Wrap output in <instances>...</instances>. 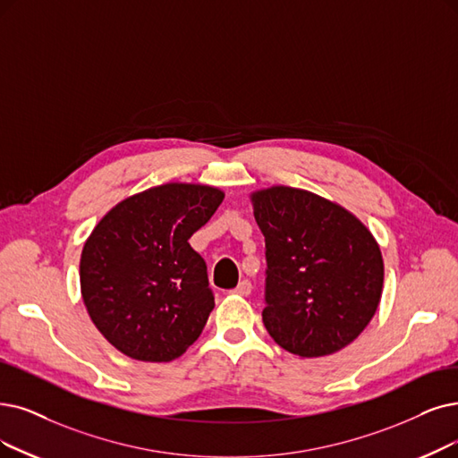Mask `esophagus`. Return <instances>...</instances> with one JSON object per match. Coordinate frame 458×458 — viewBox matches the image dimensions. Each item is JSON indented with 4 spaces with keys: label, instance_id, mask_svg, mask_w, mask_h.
<instances>
[{
    "label": "esophagus",
    "instance_id": "obj_1",
    "mask_svg": "<svg viewBox=\"0 0 458 458\" xmlns=\"http://www.w3.org/2000/svg\"><path fill=\"white\" fill-rule=\"evenodd\" d=\"M234 295H241V297H248L250 293H251V284L248 282V280H242L239 285L234 287Z\"/></svg>",
    "mask_w": 458,
    "mask_h": 458
}]
</instances>
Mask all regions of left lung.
Masks as SVG:
<instances>
[{
  "label": "left lung",
  "mask_w": 458,
  "mask_h": 458,
  "mask_svg": "<svg viewBox=\"0 0 458 458\" xmlns=\"http://www.w3.org/2000/svg\"><path fill=\"white\" fill-rule=\"evenodd\" d=\"M250 199L265 236L268 335L302 359L340 352L367 328L381 299L383 259L372 233L306 190L272 186Z\"/></svg>",
  "instance_id": "8db88e82"
}]
</instances>
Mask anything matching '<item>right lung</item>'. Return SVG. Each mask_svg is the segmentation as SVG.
Listing matches in <instances>:
<instances>
[{
	"mask_svg": "<svg viewBox=\"0 0 458 458\" xmlns=\"http://www.w3.org/2000/svg\"><path fill=\"white\" fill-rule=\"evenodd\" d=\"M224 197L212 186L171 182L123 199L88 236L82 301L120 353L169 362L203 333L214 295L207 263L188 241Z\"/></svg>",
	"mask_w": 458,
	"mask_h": 458,
	"instance_id": "right-lung-1",
	"label": "right lung"
}]
</instances>
